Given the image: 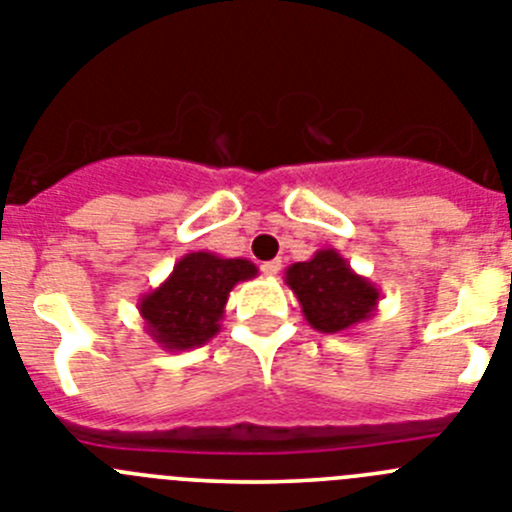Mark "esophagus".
I'll return each instance as SVG.
<instances>
[{"mask_svg": "<svg viewBox=\"0 0 512 512\" xmlns=\"http://www.w3.org/2000/svg\"><path fill=\"white\" fill-rule=\"evenodd\" d=\"M280 267H283V265H280V260H270V262H262L260 270L265 272L267 278H275V275L280 272Z\"/></svg>", "mask_w": 512, "mask_h": 512, "instance_id": "esophagus-1", "label": "esophagus"}]
</instances>
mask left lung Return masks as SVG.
<instances>
[{"instance_id":"obj_1","label":"left lung","mask_w":512,"mask_h":512,"mask_svg":"<svg viewBox=\"0 0 512 512\" xmlns=\"http://www.w3.org/2000/svg\"><path fill=\"white\" fill-rule=\"evenodd\" d=\"M285 285L303 308L305 321L321 333H348L374 318L381 290L358 275L333 247L285 270Z\"/></svg>"}]
</instances>
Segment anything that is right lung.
Instances as JSON below:
<instances>
[{
	"label": "right lung",
	"mask_w": 512,
	"mask_h": 512,
	"mask_svg": "<svg viewBox=\"0 0 512 512\" xmlns=\"http://www.w3.org/2000/svg\"><path fill=\"white\" fill-rule=\"evenodd\" d=\"M252 278H257V267L245 257L189 252L176 262L159 288L143 293L138 300L146 333L164 351L204 346L222 328L219 321L234 285Z\"/></svg>",
	"instance_id": "1"
}]
</instances>
